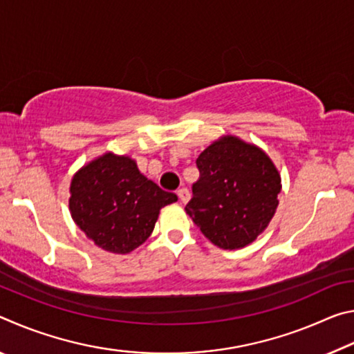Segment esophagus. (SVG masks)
<instances>
[{"mask_svg": "<svg viewBox=\"0 0 354 354\" xmlns=\"http://www.w3.org/2000/svg\"><path fill=\"white\" fill-rule=\"evenodd\" d=\"M178 196H179V200H181V203H187L189 201V198H190V194H189V190L185 189V187H183V189H179L178 190Z\"/></svg>", "mask_w": 354, "mask_h": 354, "instance_id": "1", "label": "esophagus"}]
</instances>
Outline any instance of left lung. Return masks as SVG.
I'll use <instances>...</instances> for the list:
<instances>
[{
    "mask_svg": "<svg viewBox=\"0 0 354 354\" xmlns=\"http://www.w3.org/2000/svg\"><path fill=\"white\" fill-rule=\"evenodd\" d=\"M200 179L185 206L194 223L221 250L253 243L267 230L281 192V175L263 149L237 136H221L198 159Z\"/></svg>",
    "mask_w": 354,
    "mask_h": 354,
    "instance_id": "left-lung-1",
    "label": "left lung"
}]
</instances>
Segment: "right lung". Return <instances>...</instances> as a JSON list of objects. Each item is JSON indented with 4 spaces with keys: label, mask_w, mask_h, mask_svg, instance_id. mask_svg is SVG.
<instances>
[{
    "label": "right lung",
    "mask_w": 354,
    "mask_h": 354,
    "mask_svg": "<svg viewBox=\"0 0 354 354\" xmlns=\"http://www.w3.org/2000/svg\"><path fill=\"white\" fill-rule=\"evenodd\" d=\"M175 201V194L142 175L133 158L106 151L71 178L68 209L97 247L129 254L151 236L160 209Z\"/></svg>",
    "instance_id": "1"
}]
</instances>
